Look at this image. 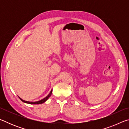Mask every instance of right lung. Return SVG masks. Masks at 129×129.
Wrapping results in <instances>:
<instances>
[{"label":"right lung","mask_w":129,"mask_h":129,"mask_svg":"<svg viewBox=\"0 0 129 129\" xmlns=\"http://www.w3.org/2000/svg\"><path fill=\"white\" fill-rule=\"evenodd\" d=\"M52 89L51 90V91H50V93L48 95L47 97H45L44 99H43L42 100H40V101H36V102H29V101H24V100H23L21 99V98L19 97V99H20L21 101H22L23 102H25V103H27V104H43L44 102H45V101H47V100L49 99L50 96L52 94Z\"/></svg>","instance_id":"1"}]
</instances>
